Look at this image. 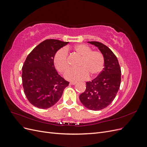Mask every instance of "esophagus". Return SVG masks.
Listing matches in <instances>:
<instances>
[{
  "label": "esophagus",
  "mask_w": 147,
  "mask_h": 147,
  "mask_svg": "<svg viewBox=\"0 0 147 147\" xmlns=\"http://www.w3.org/2000/svg\"><path fill=\"white\" fill-rule=\"evenodd\" d=\"M76 84V83L75 82H70V84H71V85H74V84Z\"/></svg>",
  "instance_id": "1"
}]
</instances>
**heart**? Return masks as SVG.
I'll list each match as a JSON object with an SVG mask.
<instances>
[{
  "label": "heart",
  "instance_id": "obj_1",
  "mask_svg": "<svg viewBox=\"0 0 147 147\" xmlns=\"http://www.w3.org/2000/svg\"><path fill=\"white\" fill-rule=\"evenodd\" d=\"M74 50L80 55L82 59L78 64L79 69H72L65 75L69 80L76 82L86 79L89 75L92 78L101 72L104 66V57L100 51H92V49L85 44H78ZM54 64L56 69L61 73H65L69 69L68 51L66 48H61L54 57Z\"/></svg>",
  "mask_w": 147,
  "mask_h": 147
}]
</instances>
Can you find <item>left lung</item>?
Returning <instances> with one entry per match:
<instances>
[{
	"label": "left lung",
	"mask_w": 147,
	"mask_h": 147,
	"mask_svg": "<svg viewBox=\"0 0 147 147\" xmlns=\"http://www.w3.org/2000/svg\"><path fill=\"white\" fill-rule=\"evenodd\" d=\"M88 42L97 47L103 55L104 67L96 78L86 82V90L79 97L85 107L97 111L109 106L116 97L121 72L117 56L109 47L98 42Z\"/></svg>",
	"instance_id": "1"
}]
</instances>
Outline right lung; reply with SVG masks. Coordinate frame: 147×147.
<instances>
[{
    "mask_svg": "<svg viewBox=\"0 0 147 147\" xmlns=\"http://www.w3.org/2000/svg\"><path fill=\"white\" fill-rule=\"evenodd\" d=\"M69 42L45 40L34 48L22 67L24 94L31 104L46 109L54 105L61 97L69 82L61 77L54 65V57L60 48Z\"/></svg>",
    "mask_w": 147,
    "mask_h": 147,
    "instance_id": "right-lung-1",
    "label": "right lung"
}]
</instances>
